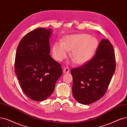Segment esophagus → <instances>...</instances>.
I'll use <instances>...</instances> for the list:
<instances>
[{
    "mask_svg": "<svg viewBox=\"0 0 127 127\" xmlns=\"http://www.w3.org/2000/svg\"><path fill=\"white\" fill-rule=\"evenodd\" d=\"M64 73H69V72H70V69H69V68H68V67H66V68H65L64 69Z\"/></svg>",
    "mask_w": 127,
    "mask_h": 127,
    "instance_id": "34e87169",
    "label": "esophagus"
}]
</instances>
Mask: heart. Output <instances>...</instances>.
Listing matches in <instances>:
<instances>
[{"instance_id":"1","label":"heart","mask_w":127,"mask_h":127,"mask_svg":"<svg viewBox=\"0 0 127 127\" xmlns=\"http://www.w3.org/2000/svg\"><path fill=\"white\" fill-rule=\"evenodd\" d=\"M97 39L87 34H72L65 37L63 42H56L52 48L54 58L61 62L71 50L70 57L77 64H84L93 58L97 48Z\"/></svg>"}]
</instances>
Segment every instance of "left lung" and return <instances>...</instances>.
Returning a JSON list of instances; mask_svg holds the SVG:
<instances>
[{"label":"left lung","mask_w":127,"mask_h":127,"mask_svg":"<svg viewBox=\"0 0 127 127\" xmlns=\"http://www.w3.org/2000/svg\"><path fill=\"white\" fill-rule=\"evenodd\" d=\"M115 70L113 47L108 39H103L93 59L71 70L74 98L84 104L97 101L106 94Z\"/></svg>","instance_id":"left-lung-1"}]
</instances>
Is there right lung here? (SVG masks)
Masks as SVG:
<instances>
[{
	"label": "right lung",
	"mask_w": 127,
	"mask_h": 127,
	"mask_svg": "<svg viewBox=\"0 0 127 127\" xmlns=\"http://www.w3.org/2000/svg\"><path fill=\"white\" fill-rule=\"evenodd\" d=\"M52 29L38 28L22 38L17 47L15 72L22 90L34 101L48 98L62 76L61 65L49 55Z\"/></svg>",
	"instance_id": "obj_1"
}]
</instances>
